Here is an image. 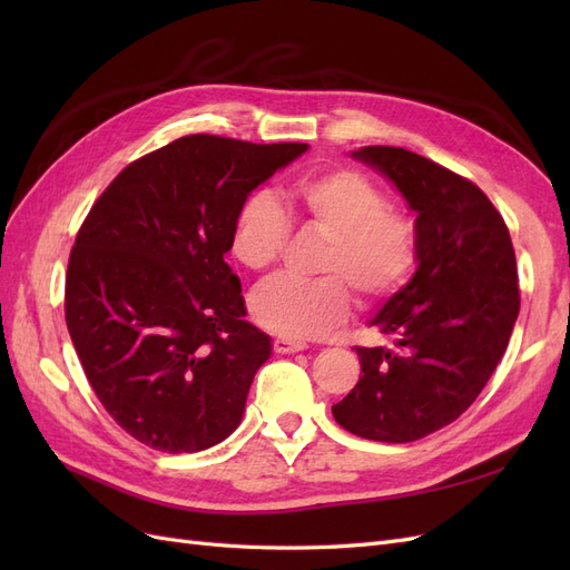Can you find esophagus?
Here are the masks:
<instances>
[{"label": "esophagus", "mask_w": 570, "mask_h": 570, "mask_svg": "<svg viewBox=\"0 0 570 570\" xmlns=\"http://www.w3.org/2000/svg\"><path fill=\"white\" fill-rule=\"evenodd\" d=\"M273 350L278 352V354H297V352L306 350V344L297 342V340H289V337H275L273 340Z\"/></svg>", "instance_id": "1"}]
</instances>
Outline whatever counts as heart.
I'll return each mask as SVG.
<instances>
[{"label": "heart", "instance_id": "heart-1", "mask_svg": "<svg viewBox=\"0 0 570 570\" xmlns=\"http://www.w3.org/2000/svg\"><path fill=\"white\" fill-rule=\"evenodd\" d=\"M289 216L325 237L316 281L273 278L256 289L258 325L289 340L325 335L350 316L354 292L366 302L400 287L416 264L419 230L409 214L387 206L381 187L361 170L331 168L304 176L287 193ZM289 216L268 193L249 195L233 223L230 247L249 271H268L289 239Z\"/></svg>", "mask_w": 570, "mask_h": 570}]
</instances>
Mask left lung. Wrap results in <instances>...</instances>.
<instances>
[{
	"mask_svg": "<svg viewBox=\"0 0 570 570\" xmlns=\"http://www.w3.org/2000/svg\"><path fill=\"white\" fill-rule=\"evenodd\" d=\"M416 212L419 268L371 325L392 347H356L361 377L333 406L350 433L413 442L469 409L519 318V275L504 218L471 180L402 147H361Z\"/></svg>",
	"mask_w": 570,
	"mask_h": 570,
	"instance_id": "8db88e82",
	"label": "left lung"
}]
</instances>
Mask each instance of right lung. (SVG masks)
Wrapping results in <instances>:
<instances>
[{"label":"right lung","instance_id":"add662e5","mask_svg":"<svg viewBox=\"0 0 570 570\" xmlns=\"http://www.w3.org/2000/svg\"><path fill=\"white\" fill-rule=\"evenodd\" d=\"M306 149L180 137L120 170L80 226L68 333L101 406L151 450H209L243 421L271 337L223 256L252 189Z\"/></svg>","mask_w":570,"mask_h":570}]
</instances>
